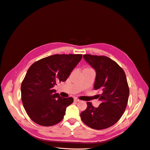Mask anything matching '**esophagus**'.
Masks as SVG:
<instances>
[{"label":"esophagus","mask_w":150,"mask_h":150,"mask_svg":"<svg viewBox=\"0 0 150 150\" xmlns=\"http://www.w3.org/2000/svg\"><path fill=\"white\" fill-rule=\"evenodd\" d=\"M74 102H80V101H81V100H79V99H77V98H74Z\"/></svg>","instance_id":"1"}]
</instances>
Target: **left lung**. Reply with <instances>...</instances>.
I'll use <instances>...</instances> for the list:
<instances>
[{
  "label": "left lung",
  "instance_id": "1",
  "mask_svg": "<svg viewBox=\"0 0 150 150\" xmlns=\"http://www.w3.org/2000/svg\"><path fill=\"white\" fill-rule=\"evenodd\" d=\"M85 60L96 71L95 90L101 91L97 99L101 100L98 108L87 102V108L81 113L85 125L103 129L115 124L125 112L129 94L125 73L115 61L105 56L84 54Z\"/></svg>",
  "mask_w": 150,
  "mask_h": 150
}]
</instances>
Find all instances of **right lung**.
Instances as JSON below:
<instances>
[{"label":"right lung","instance_id":"add662e5","mask_svg":"<svg viewBox=\"0 0 150 150\" xmlns=\"http://www.w3.org/2000/svg\"><path fill=\"white\" fill-rule=\"evenodd\" d=\"M82 54H54L41 59L28 69L21 85L23 107L36 124L50 127L63 119L73 98H62L53 89L57 82H65Z\"/></svg>","mask_w":150,"mask_h":150}]
</instances>
